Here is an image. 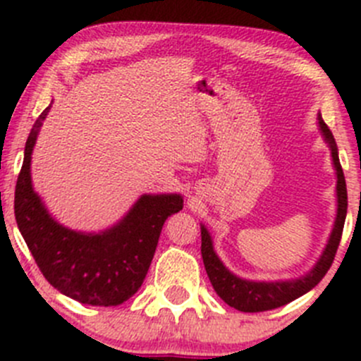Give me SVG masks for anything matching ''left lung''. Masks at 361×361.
Here are the masks:
<instances>
[{"instance_id":"obj_1","label":"left lung","mask_w":361,"mask_h":361,"mask_svg":"<svg viewBox=\"0 0 361 361\" xmlns=\"http://www.w3.org/2000/svg\"><path fill=\"white\" fill-rule=\"evenodd\" d=\"M317 124L322 139H324L329 151H331V161L333 167H335L336 215L331 233H329L321 257L317 258V262L313 264V267L308 272H305L299 278L269 279V281L245 279L242 276H237L222 264V260L214 249V238H212L210 231L201 222V257H203L204 269H207V274L210 278L214 290L231 308L247 313L279 308V306L287 305V302L294 301V299L301 298L306 292L312 290L324 278L328 269L331 267L333 258H335V252L340 244V237H342L345 215H348V188H345V178H343L342 165H340L338 160V147H336L335 137H333L329 128L322 121L321 114L317 116Z\"/></svg>"}]
</instances>
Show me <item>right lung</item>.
Wrapping results in <instances>:
<instances>
[{
  "label": "right lung",
  "mask_w": 361,
  "mask_h": 361,
  "mask_svg": "<svg viewBox=\"0 0 361 361\" xmlns=\"http://www.w3.org/2000/svg\"><path fill=\"white\" fill-rule=\"evenodd\" d=\"M51 104L28 135L16 185L18 228L44 278L60 294L90 306H117L139 290L147 274L161 226L183 208L181 194H142L110 228L80 231L48 212L32 183V153Z\"/></svg>",
  "instance_id": "add662e5"
}]
</instances>
